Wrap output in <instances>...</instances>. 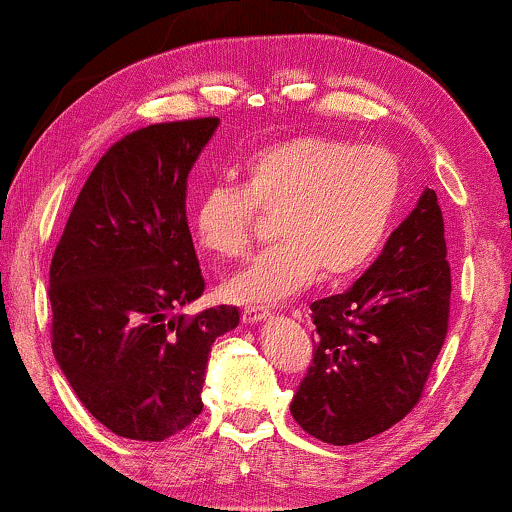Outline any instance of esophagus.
Segmentation results:
<instances>
[{"label": "esophagus", "instance_id": "34e87169", "mask_svg": "<svg viewBox=\"0 0 512 512\" xmlns=\"http://www.w3.org/2000/svg\"><path fill=\"white\" fill-rule=\"evenodd\" d=\"M269 316V309L264 307H245L243 309V321L245 323H260Z\"/></svg>", "mask_w": 512, "mask_h": 512}]
</instances>
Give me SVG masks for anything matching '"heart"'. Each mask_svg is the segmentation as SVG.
<instances>
[{"mask_svg":"<svg viewBox=\"0 0 512 512\" xmlns=\"http://www.w3.org/2000/svg\"><path fill=\"white\" fill-rule=\"evenodd\" d=\"M401 193L397 158L383 146L304 134L264 146L241 167V189L210 186L193 210V234L217 260L252 241L257 212L274 217L276 245L229 276L234 302H278L314 281H340L366 267L383 243Z\"/></svg>","mask_w":512,"mask_h":512,"instance_id":"heart-1","label":"heart"}]
</instances>
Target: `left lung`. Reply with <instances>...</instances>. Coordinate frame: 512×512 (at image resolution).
Instances as JSON below:
<instances>
[{
  "mask_svg": "<svg viewBox=\"0 0 512 512\" xmlns=\"http://www.w3.org/2000/svg\"><path fill=\"white\" fill-rule=\"evenodd\" d=\"M451 267L437 193L387 238L347 293L312 302L314 359L290 413L321 442L380 435L418 404L449 328Z\"/></svg>",
  "mask_w": 512,
  "mask_h": 512,
  "instance_id": "left-lung-1",
  "label": "left lung"
}]
</instances>
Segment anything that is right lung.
<instances>
[{"label": "right lung", "instance_id": "obj_1", "mask_svg": "<svg viewBox=\"0 0 512 512\" xmlns=\"http://www.w3.org/2000/svg\"><path fill=\"white\" fill-rule=\"evenodd\" d=\"M217 118L122 137L84 181L49 269L51 347L84 409L115 435L163 442L203 411L212 342L236 307L186 319L205 290L186 179Z\"/></svg>", "mask_w": 512, "mask_h": 512}]
</instances>
